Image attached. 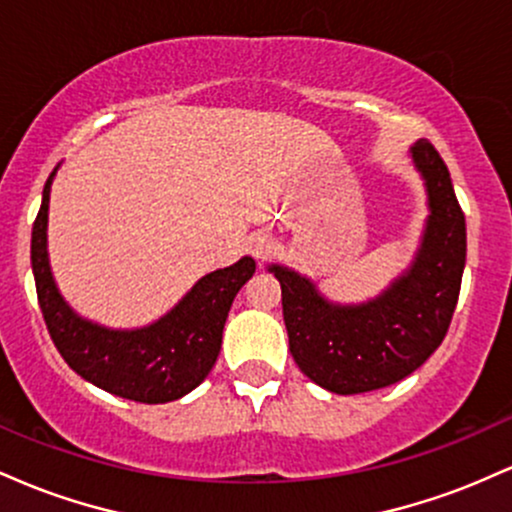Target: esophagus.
I'll list each match as a JSON object with an SVG mask.
<instances>
[{
	"label": "esophagus",
	"mask_w": 512,
	"mask_h": 512,
	"mask_svg": "<svg viewBox=\"0 0 512 512\" xmlns=\"http://www.w3.org/2000/svg\"><path fill=\"white\" fill-rule=\"evenodd\" d=\"M269 248H272V245H269V240L264 238V236L250 238V252H252V255H255V257H267Z\"/></svg>",
	"instance_id": "obj_1"
}]
</instances>
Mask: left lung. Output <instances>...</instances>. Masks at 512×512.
Instances as JSON below:
<instances>
[{
	"instance_id": "obj_1",
	"label": "left lung",
	"mask_w": 512,
	"mask_h": 512,
	"mask_svg": "<svg viewBox=\"0 0 512 512\" xmlns=\"http://www.w3.org/2000/svg\"><path fill=\"white\" fill-rule=\"evenodd\" d=\"M428 195V219L414 262L366 303H332L310 279L281 264L289 349L313 383L337 395L380 390L414 373L448 334L460 296L467 228L448 166L428 139L411 146Z\"/></svg>"
}]
</instances>
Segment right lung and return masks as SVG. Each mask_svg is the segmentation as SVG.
Wrapping results in <instances>:
<instances>
[{
    "label": "right lung",
    "mask_w": 512,
    "mask_h": 512,
    "mask_svg": "<svg viewBox=\"0 0 512 512\" xmlns=\"http://www.w3.org/2000/svg\"><path fill=\"white\" fill-rule=\"evenodd\" d=\"M52 170L33 223L31 264L45 325L67 366L110 395L144 404L185 397L209 375L221 351L233 298L255 274L243 257L197 281L170 313L137 330H110L69 308L57 291L48 260V207Z\"/></svg>",
    "instance_id": "obj_1"
}]
</instances>
